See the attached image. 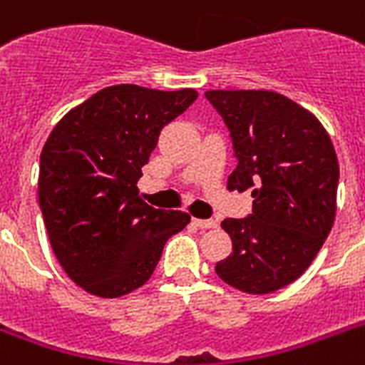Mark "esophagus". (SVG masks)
Returning <instances> with one entry per match:
<instances>
[{
    "label": "esophagus",
    "instance_id": "obj_1",
    "mask_svg": "<svg viewBox=\"0 0 365 365\" xmlns=\"http://www.w3.org/2000/svg\"><path fill=\"white\" fill-rule=\"evenodd\" d=\"M193 224L197 227H202V230H212V227L218 226V222L216 220H199L193 218Z\"/></svg>",
    "mask_w": 365,
    "mask_h": 365
}]
</instances>
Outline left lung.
Here are the masks:
<instances>
[{
	"label": "left lung",
	"instance_id": "8db88e82",
	"mask_svg": "<svg viewBox=\"0 0 365 365\" xmlns=\"http://www.w3.org/2000/svg\"><path fill=\"white\" fill-rule=\"evenodd\" d=\"M230 130L237 166L227 187L252 195V214L226 218L232 255L216 264L227 285L274 293L304 274L335 220L339 160L325 128L282 93H205Z\"/></svg>",
	"mask_w": 365,
	"mask_h": 365
}]
</instances>
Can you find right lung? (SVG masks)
I'll use <instances>...</instances> for the list:
<instances>
[{"mask_svg":"<svg viewBox=\"0 0 365 365\" xmlns=\"http://www.w3.org/2000/svg\"><path fill=\"white\" fill-rule=\"evenodd\" d=\"M195 90L120 83L97 91L53 128L40 157L38 199L53 252L83 291L116 299L141 287L189 214L149 207L138 180L168 122Z\"/></svg>","mask_w":365,"mask_h":365,"instance_id":"right-lung-1","label":"right lung"}]
</instances>
